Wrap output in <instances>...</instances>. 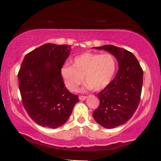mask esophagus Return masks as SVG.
I'll return each instance as SVG.
<instances>
[{"label":"esophagus","instance_id":"34e87169","mask_svg":"<svg viewBox=\"0 0 161 161\" xmlns=\"http://www.w3.org/2000/svg\"><path fill=\"white\" fill-rule=\"evenodd\" d=\"M87 98V97L86 96H79V100H85Z\"/></svg>","mask_w":161,"mask_h":161}]
</instances>
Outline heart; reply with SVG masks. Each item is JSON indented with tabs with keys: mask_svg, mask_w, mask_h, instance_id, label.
Here are the masks:
<instances>
[{
	"mask_svg": "<svg viewBox=\"0 0 161 161\" xmlns=\"http://www.w3.org/2000/svg\"><path fill=\"white\" fill-rule=\"evenodd\" d=\"M117 62L109 53L86 52L78 55L72 64H66L61 68V76L66 87L74 92L84 80L94 91L105 89L113 80Z\"/></svg>",
	"mask_w": 161,
	"mask_h": 161,
	"instance_id": "b5f03b06",
	"label": "heart"
}]
</instances>
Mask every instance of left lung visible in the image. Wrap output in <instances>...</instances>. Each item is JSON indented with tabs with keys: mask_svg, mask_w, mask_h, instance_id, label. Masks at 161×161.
<instances>
[{
	"mask_svg": "<svg viewBox=\"0 0 161 161\" xmlns=\"http://www.w3.org/2000/svg\"><path fill=\"white\" fill-rule=\"evenodd\" d=\"M105 50L116 57L119 70L109 85L97 94L100 105L93 112L94 120L105 128L126 123L139 104L143 84V70L135 56L114 45L94 47Z\"/></svg>",
	"mask_w": 161,
	"mask_h": 161,
	"instance_id": "obj_1",
	"label": "left lung"
}]
</instances>
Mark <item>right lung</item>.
I'll list each match as a JSON object with an SVG mask.
<instances>
[{"label":"right lung","instance_id":"right-lung-1","mask_svg":"<svg viewBox=\"0 0 161 161\" xmlns=\"http://www.w3.org/2000/svg\"><path fill=\"white\" fill-rule=\"evenodd\" d=\"M71 46L47 43L24 58L18 72L22 101L28 116L42 127L57 128L67 122L78 97L64 83L61 68Z\"/></svg>","mask_w":161,"mask_h":161}]
</instances>
